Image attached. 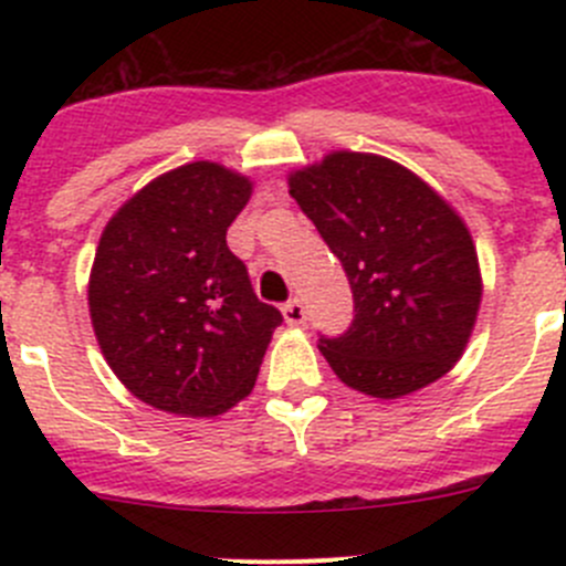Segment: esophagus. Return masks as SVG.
I'll list each match as a JSON object with an SVG mask.
<instances>
[{
  "instance_id": "esophagus-1",
  "label": "esophagus",
  "mask_w": 566,
  "mask_h": 566,
  "mask_svg": "<svg viewBox=\"0 0 566 566\" xmlns=\"http://www.w3.org/2000/svg\"><path fill=\"white\" fill-rule=\"evenodd\" d=\"M282 315L287 319V325H301L306 319V306L301 298H290L287 304L282 306Z\"/></svg>"
}]
</instances>
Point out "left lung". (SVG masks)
<instances>
[{
  "label": "left lung",
  "instance_id": "8db88e82",
  "mask_svg": "<svg viewBox=\"0 0 566 566\" xmlns=\"http://www.w3.org/2000/svg\"><path fill=\"white\" fill-rule=\"evenodd\" d=\"M290 197L339 256L353 290L350 328L317 347L350 389L397 399L460 361L482 273L458 210L391 158L334 150L287 177Z\"/></svg>",
  "mask_w": 566,
  "mask_h": 566
}]
</instances>
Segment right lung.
<instances>
[{"label": "right lung", "mask_w": 566, "mask_h": 566, "mask_svg": "<svg viewBox=\"0 0 566 566\" xmlns=\"http://www.w3.org/2000/svg\"><path fill=\"white\" fill-rule=\"evenodd\" d=\"M251 180L213 161L169 169L108 219L87 301L112 373L142 402L219 416L254 389L282 312L262 304L227 227Z\"/></svg>", "instance_id": "right-lung-1"}]
</instances>
